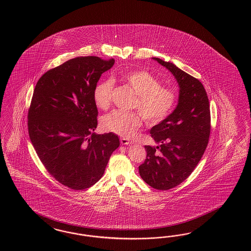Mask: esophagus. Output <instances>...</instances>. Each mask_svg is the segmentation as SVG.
Here are the masks:
<instances>
[{
	"mask_svg": "<svg viewBox=\"0 0 251 251\" xmlns=\"http://www.w3.org/2000/svg\"><path fill=\"white\" fill-rule=\"evenodd\" d=\"M121 143H122V145H131V142L129 141L128 139H126V138H122V139H121Z\"/></svg>",
	"mask_w": 251,
	"mask_h": 251,
	"instance_id": "1",
	"label": "esophagus"
}]
</instances>
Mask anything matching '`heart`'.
<instances>
[{
  "label": "heart",
  "instance_id": "obj_1",
  "mask_svg": "<svg viewBox=\"0 0 251 251\" xmlns=\"http://www.w3.org/2000/svg\"><path fill=\"white\" fill-rule=\"evenodd\" d=\"M122 79L136 94L132 107L138 109L150 124L165 121L172 112L176 102L175 90L162 86L159 80L144 70L124 73ZM114 80L107 78L99 81L93 91L96 106L107 109L111 105ZM143 124V116L137 111L114 110L101 120L102 128L123 137L132 136Z\"/></svg>",
  "mask_w": 251,
  "mask_h": 251
}]
</instances>
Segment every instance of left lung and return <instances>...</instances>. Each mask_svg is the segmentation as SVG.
<instances>
[{
	"label": "left lung",
	"instance_id": "1",
	"mask_svg": "<svg viewBox=\"0 0 251 251\" xmlns=\"http://www.w3.org/2000/svg\"><path fill=\"white\" fill-rule=\"evenodd\" d=\"M169 70L179 85L178 103L150 132L158 146L145 145L139 167L142 178L153 189L175 188L189 177L205 152L211 132L209 99L202 84L171 62L153 58Z\"/></svg>",
	"mask_w": 251,
	"mask_h": 251
}]
</instances>
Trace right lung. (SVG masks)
<instances>
[{"instance_id": "obj_1", "label": "right lung", "mask_w": 251, "mask_h": 251, "mask_svg": "<svg viewBox=\"0 0 251 251\" xmlns=\"http://www.w3.org/2000/svg\"><path fill=\"white\" fill-rule=\"evenodd\" d=\"M114 62L77 57L49 70L34 89L27 114L31 143L48 172L69 189L98 182L120 146L114 133L94 132L99 112L93 91Z\"/></svg>"}]
</instances>
